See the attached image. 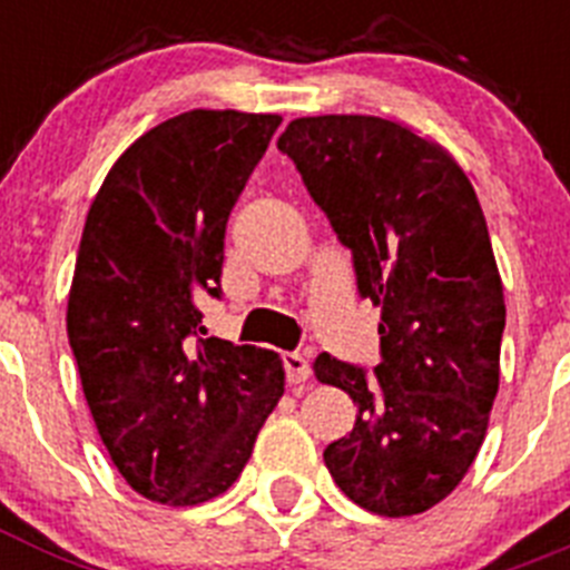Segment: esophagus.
Wrapping results in <instances>:
<instances>
[{
    "label": "esophagus",
    "instance_id": "obj_1",
    "mask_svg": "<svg viewBox=\"0 0 570 570\" xmlns=\"http://www.w3.org/2000/svg\"><path fill=\"white\" fill-rule=\"evenodd\" d=\"M285 362V374H288L291 385H302V382H308L311 376V362L305 360L302 354H285L282 356Z\"/></svg>",
    "mask_w": 570,
    "mask_h": 570
}]
</instances>
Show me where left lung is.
Masks as SVG:
<instances>
[{"mask_svg": "<svg viewBox=\"0 0 570 570\" xmlns=\"http://www.w3.org/2000/svg\"><path fill=\"white\" fill-rule=\"evenodd\" d=\"M276 148L354 250L360 294L382 308L374 376L322 354L314 376L356 405L325 448L347 500L414 517L480 454L500 391L505 296L485 214L456 159L380 116H299Z\"/></svg>", "mask_w": 570, "mask_h": 570, "instance_id": "left-lung-1", "label": "left lung"}]
</instances>
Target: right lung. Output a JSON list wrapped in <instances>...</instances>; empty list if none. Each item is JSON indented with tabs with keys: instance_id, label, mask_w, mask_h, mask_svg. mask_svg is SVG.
<instances>
[{
	"instance_id": "right-lung-1",
	"label": "right lung",
	"mask_w": 570,
	"mask_h": 570,
	"mask_svg": "<svg viewBox=\"0 0 570 570\" xmlns=\"http://www.w3.org/2000/svg\"><path fill=\"white\" fill-rule=\"evenodd\" d=\"M279 114L196 108L125 150L90 203L68 294L85 400L130 488L185 508L228 491L285 391L274 351L205 334L225 225Z\"/></svg>"
}]
</instances>
